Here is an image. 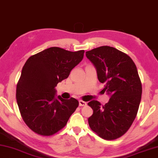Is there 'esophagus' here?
<instances>
[{
    "instance_id": "34e87169",
    "label": "esophagus",
    "mask_w": 158,
    "mask_h": 158,
    "mask_svg": "<svg viewBox=\"0 0 158 158\" xmlns=\"http://www.w3.org/2000/svg\"><path fill=\"white\" fill-rule=\"evenodd\" d=\"M79 106H85L86 105V102L83 101H79Z\"/></svg>"
}]
</instances>
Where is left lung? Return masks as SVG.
Listing matches in <instances>:
<instances>
[{"mask_svg":"<svg viewBox=\"0 0 158 158\" xmlns=\"http://www.w3.org/2000/svg\"><path fill=\"white\" fill-rule=\"evenodd\" d=\"M86 56L110 98L104 106L96 100L89 102L94 110L89 124L102 139H116L128 131L139 107L142 86L136 66L129 56L110 46L92 49Z\"/></svg>","mask_w":158,"mask_h":158,"instance_id":"left-lung-1","label":"left lung"}]
</instances>
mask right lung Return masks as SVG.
<instances>
[{"instance_id":"obj_1","label":"right lung","mask_w":158,"mask_h":158,"mask_svg":"<svg viewBox=\"0 0 158 158\" xmlns=\"http://www.w3.org/2000/svg\"><path fill=\"white\" fill-rule=\"evenodd\" d=\"M84 51L71 52L58 47L29 57L17 85L16 99L22 117L35 133L51 136L65 126L79 106L74 98L57 96L56 87L69 77L84 57Z\"/></svg>"}]
</instances>
